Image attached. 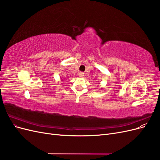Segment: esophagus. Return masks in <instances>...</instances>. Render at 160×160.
Listing matches in <instances>:
<instances>
[{"mask_svg": "<svg viewBox=\"0 0 160 160\" xmlns=\"http://www.w3.org/2000/svg\"><path fill=\"white\" fill-rule=\"evenodd\" d=\"M78 75H79V77H84V73L83 72H79V74H78Z\"/></svg>", "mask_w": 160, "mask_h": 160, "instance_id": "1", "label": "esophagus"}]
</instances>
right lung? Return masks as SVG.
I'll return each instance as SVG.
<instances>
[{"instance_id": "right-lung-1", "label": "right lung", "mask_w": 160, "mask_h": 160, "mask_svg": "<svg viewBox=\"0 0 160 160\" xmlns=\"http://www.w3.org/2000/svg\"><path fill=\"white\" fill-rule=\"evenodd\" d=\"M63 80H64V78H62V77H61V81H63Z\"/></svg>"}]
</instances>
